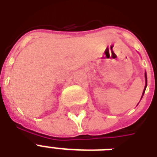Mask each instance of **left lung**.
Listing matches in <instances>:
<instances>
[{
    "label": "left lung",
    "mask_w": 157,
    "mask_h": 157,
    "mask_svg": "<svg viewBox=\"0 0 157 157\" xmlns=\"http://www.w3.org/2000/svg\"><path fill=\"white\" fill-rule=\"evenodd\" d=\"M145 89H144V91H143V94H142V97H143L144 93H145V88H146V86H147V76H146V73L145 74ZM142 97H141V98H142Z\"/></svg>",
    "instance_id": "obj_1"
}]
</instances>
